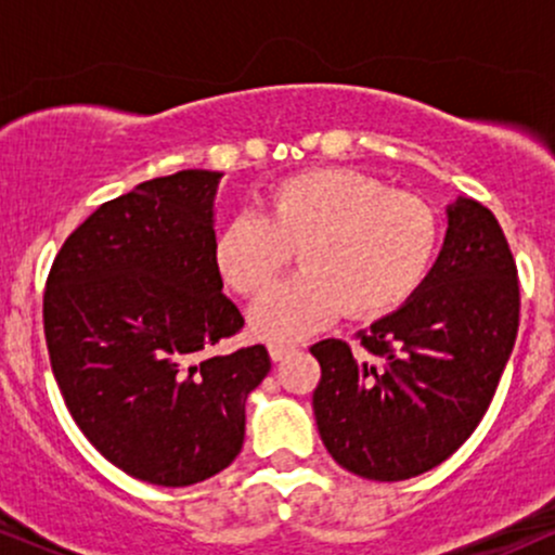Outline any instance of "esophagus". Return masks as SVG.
Returning <instances> with one entry per match:
<instances>
[{
    "label": "esophagus",
    "instance_id": "34e87169",
    "mask_svg": "<svg viewBox=\"0 0 555 555\" xmlns=\"http://www.w3.org/2000/svg\"><path fill=\"white\" fill-rule=\"evenodd\" d=\"M269 352H271V360H273V362H282V360L289 358V354H295L297 347H295V344L273 341V344H269Z\"/></svg>",
    "mask_w": 555,
    "mask_h": 555
}]
</instances>
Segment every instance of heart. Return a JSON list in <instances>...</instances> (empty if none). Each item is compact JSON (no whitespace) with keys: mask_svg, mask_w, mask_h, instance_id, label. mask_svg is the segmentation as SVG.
Listing matches in <instances>:
<instances>
[{"mask_svg":"<svg viewBox=\"0 0 555 555\" xmlns=\"http://www.w3.org/2000/svg\"><path fill=\"white\" fill-rule=\"evenodd\" d=\"M441 247V219L423 195L391 190L358 169H308L260 197L258 216L219 229L214 263L227 286L256 297L292 258L297 276L253 308V328L292 341L334 321L378 318L404 305L428 279Z\"/></svg>","mask_w":555,"mask_h":555,"instance_id":"obj_1","label":"heart"}]
</instances>
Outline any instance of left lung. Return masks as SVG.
<instances>
[{"label": "left lung", "instance_id": "obj_1", "mask_svg": "<svg viewBox=\"0 0 555 555\" xmlns=\"http://www.w3.org/2000/svg\"><path fill=\"white\" fill-rule=\"evenodd\" d=\"M519 279L493 214L462 197L443 250L397 313L347 341L310 347L321 362V441L349 473L397 482L428 473L473 436L519 331Z\"/></svg>", "mask_w": 555, "mask_h": 555}]
</instances>
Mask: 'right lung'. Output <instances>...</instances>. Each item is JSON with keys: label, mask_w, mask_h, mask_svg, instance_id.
Instances as JSON below:
<instances>
[{"label": "right lung", "mask_w": 555, "mask_h": 555, "mask_svg": "<svg viewBox=\"0 0 555 555\" xmlns=\"http://www.w3.org/2000/svg\"><path fill=\"white\" fill-rule=\"evenodd\" d=\"M219 171L184 169L101 203L43 289L52 371L82 436L135 480L184 488L229 467L263 344L221 352L245 318L214 263Z\"/></svg>", "instance_id": "add662e5"}]
</instances>
